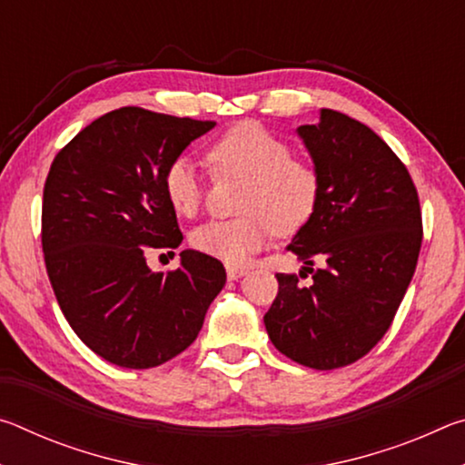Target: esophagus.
I'll return each mask as SVG.
<instances>
[{
  "label": "esophagus",
  "mask_w": 465,
  "mask_h": 465,
  "mask_svg": "<svg viewBox=\"0 0 465 465\" xmlns=\"http://www.w3.org/2000/svg\"><path fill=\"white\" fill-rule=\"evenodd\" d=\"M243 274H248V269H242V266H227V279L238 281Z\"/></svg>",
  "instance_id": "34e87169"
}]
</instances>
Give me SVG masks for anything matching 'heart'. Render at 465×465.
I'll use <instances>...</instances> for the list:
<instances>
[{"mask_svg": "<svg viewBox=\"0 0 465 465\" xmlns=\"http://www.w3.org/2000/svg\"><path fill=\"white\" fill-rule=\"evenodd\" d=\"M207 157L217 174L246 178L240 217L213 219L191 233V243L225 264L238 266L264 248L274 230L295 233L320 203V176L312 163L291 157L285 141L258 123H240L211 143ZM163 194L178 215L193 217L203 203V178L191 157L168 163Z\"/></svg>", "mask_w": 465, "mask_h": 465, "instance_id": "1", "label": "heart"}]
</instances>
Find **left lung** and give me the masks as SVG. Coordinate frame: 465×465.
I'll return each instance as SVG.
<instances>
[{"instance_id":"obj_1","label":"left lung","mask_w":465,"mask_h":465,"mask_svg":"<svg viewBox=\"0 0 465 465\" xmlns=\"http://www.w3.org/2000/svg\"><path fill=\"white\" fill-rule=\"evenodd\" d=\"M297 135L320 176V203L287 250L313 282L279 272L264 326L282 355L326 371L355 363L388 332L419 261L422 219L406 166L367 124L322 108Z\"/></svg>"}]
</instances>
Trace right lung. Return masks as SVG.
Listing matches in <instances>:
<instances>
[{"label":"right lung","mask_w":465,"mask_h":465,"mask_svg":"<svg viewBox=\"0 0 465 465\" xmlns=\"http://www.w3.org/2000/svg\"><path fill=\"white\" fill-rule=\"evenodd\" d=\"M215 127L124 106L61 149L43 193V252L63 316L80 341L127 369L166 363L199 336L225 285L217 258L183 250L180 266L153 272L147 250L183 243L163 194L168 163Z\"/></svg>","instance_id":"1"}]
</instances>
